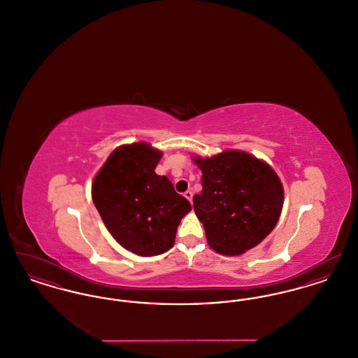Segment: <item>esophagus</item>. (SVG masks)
<instances>
[{
    "mask_svg": "<svg viewBox=\"0 0 358 358\" xmlns=\"http://www.w3.org/2000/svg\"><path fill=\"white\" fill-rule=\"evenodd\" d=\"M184 196L192 203V199H193V192H192V190H187V192L184 193Z\"/></svg>",
    "mask_w": 358,
    "mask_h": 358,
    "instance_id": "esophagus-1",
    "label": "esophagus"
}]
</instances>
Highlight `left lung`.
Wrapping results in <instances>:
<instances>
[{
    "mask_svg": "<svg viewBox=\"0 0 358 358\" xmlns=\"http://www.w3.org/2000/svg\"><path fill=\"white\" fill-rule=\"evenodd\" d=\"M203 173L193 208L208 244L217 254L238 256L270 235L280 217L285 190L273 168L241 150L193 157Z\"/></svg>",
    "mask_w": 358,
    "mask_h": 358,
    "instance_id": "1",
    "label": "left lung"
}]
</instances>
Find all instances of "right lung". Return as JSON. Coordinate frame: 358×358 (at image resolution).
Instances as JSON below:
<instances>
[{"mask_svg":"<svg viewBox=\"0 0 358 358\" xmlns=\"http://www.w3.org/2000/svg\"><path fill=\"white\" fill-rule=\"evenodd\" d=\"M162 152L146 142L122 145L96 173L91 194L103 222L123 248L139 256L169 251L181 219L192 210L165 176Z\"/></svg>","mask_w":358,"mask_h":358,"instance_id":"add662e5","label":"right lung"}]
</instances>
